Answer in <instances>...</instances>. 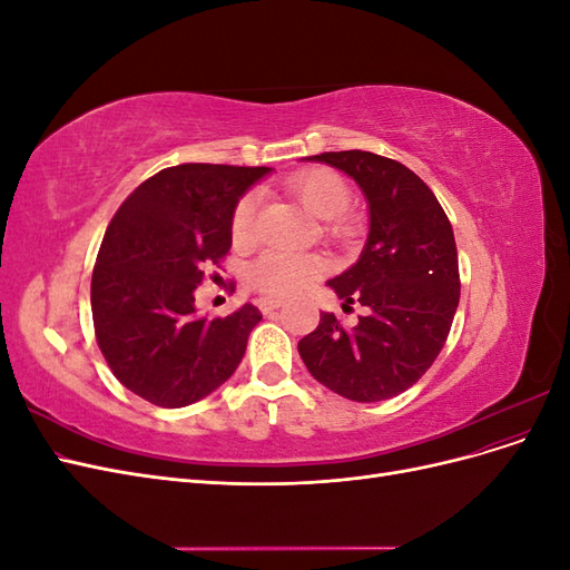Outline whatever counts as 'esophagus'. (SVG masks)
Masks as SVG:
<instances>
[{
  "label": "esophagus",
  "instance_id": "esophagus-1",
  "mask_svg": "<svg viewBox=\"0 0 570 570\" xmlns=\"http://www.w3.org/2000/svg\"><path fill=\"white\" fill-rule=\"evenodd\" d=\"M285 302L283 299H278V297H262L258 299V308H262L264 314H273L275 308H281Z\"/></svg>",
  "mask_w": 570,
  "mask_h": 570
}]
</instances>
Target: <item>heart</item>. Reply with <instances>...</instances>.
I'll return each instance as SVG.
<instances>
[{
	"label": "heart",
	"instance_id": "1",
	"mask_svg": "<svg viewBox=\"0 0 570 570\" xmlns=\"http://www.w3.org/2000/svg\"><path fill=\"white\" fill-rule=\"evenodd\" d=\"M285 189L304 209L323 220V233L337 245H352L361 233V220L347 209L352 204V187L340 174L325 166L304 168L285 180ZM258 216V193L249 189L237 199L230 216V237L237 247L254 239ZM325 264L316 254H295L268 249L254 258L247 268L249 283L271 297H289L314 283Z\"/></svg>",
	"mask_w": 570,
	"mask_h": 570
}]
</instances>
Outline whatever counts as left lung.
<instances>
[{
    "instance_id": "left-lung-1",
    "label": "left lung",
    "mask_w": 570,
    "mask_h": 570,
    "mask_svg": "<svg viewBox=\"0 0 570 570\" xmlns=\"http://www.w3.org/2000/svg\"><path fill=\"white\" fill-rule=\"evenodd\" d=\"M325 161L364 189L368 243L358 262L327 281L344 308L366 316L344 327L321 314L299 340V356L321 385L352 402H383L409 390L442 352L461 297L452 223L411 168L373 151H323Z\"/></svg>"
}]
</instances>
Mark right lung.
Returning a JSON list of instances; mask_svg holds the SVG:
<instances>
[{
  "mask_svg": "<svg viewBox=\"0 0 570 570\" xmlns=\"http://www.w3.org/2000/svg\"><path fill=\"white\" fill-rule=\"evenodd\" d=\"M268 170L170 166L137 185L114 214L92 271L95 337L120 385L142 400L164 409L195 404L243 361L262 312L245 304L230 316L202 318L195 289L230 252L237 199Z\"/></svg>",
  "mask_w": 570,
  "mask_h": 570,
  "instance_id": "obj_1",
  "label": "right lung"
}]
</instances>
